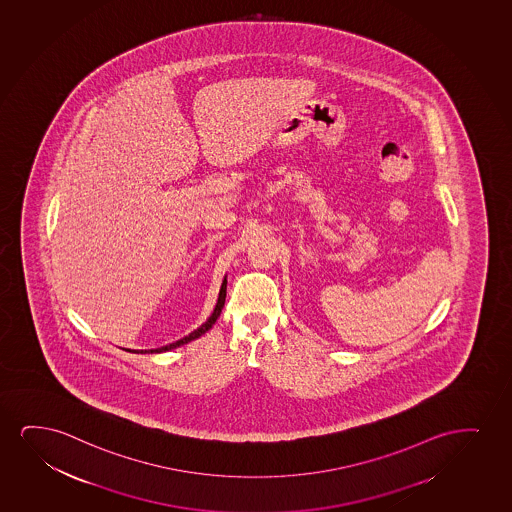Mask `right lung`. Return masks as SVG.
<instances>
[{
	"label": "right lung",
	"mask_w": 512,
	"mask_h": 512,
	"mask_svg": "<svg viewBox=\"0 0 512 512\" xmlns=\"http://www.w3.org/2000/svg\"><path fill=\"white\" fill-rule=\"evenodd\" d=\"M226 292H227V276H224V281H222V285H220L219 299H217V304H215V309H213L212 316L206 319L203 325L198 326L194 332L189 333L186 337H182V339L177 340V342H173V344H168V346L158 347V349H125V351L135 352V354H156V352H166L172 351V349H177L180 346H186L189 342H193V340L200 339L201 335H205L213 325H215V321L220 316V312H222V307H224V302H226Z\"/></svg>",
	"instance_id": "add662e5"
}]
</instances>
